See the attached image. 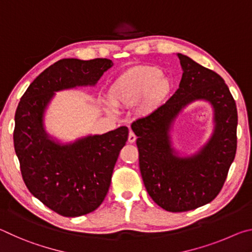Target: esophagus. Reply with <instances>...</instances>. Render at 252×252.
<instances>
[{
	"mask_svg": "<svg viewBox=\"0 0 252 252\" xmlns=\"http://www.w3.org/2000/svg\"><path fill=\"white\" fill-rule=\"evenodd\" d=\"M135 140H136V135L134 134V132L133 131H130L129 132V138H127V141H129L130 143H133V142H135Z\"/></svg>",
	"mask_w": 252,
	"mask_h": 252,
	"instance_id": "1",
	"label": "esophagus"
}]
</instances>
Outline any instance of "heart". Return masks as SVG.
Wrapping results in <instances>:
<instances>
[{
	"label": "heart",
	"mask_w": 252,
	"mask_h": 252,
	"mask_svg": "<svg viewBox=\"0 0 252 252\" xmlns=\"http://www.w3.org/2000/svg\"><path fill=\"white\" fill-rule=\"evenodd\" d=\"M169 81L162 78V72L152 66H139L126 72L114 81L108 92L111 103L127 108L138 104L147 97L144 109L150 110L163 100L169 91ZM110 112L114 109L106 104Z\"/></svg>",
	"instance_id": "b5f03b06"
}]
</instances>
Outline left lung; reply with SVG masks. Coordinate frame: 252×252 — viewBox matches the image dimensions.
<instances>
[{
  "instance_id": "obj_1",
  "label": "left lung",
  "mask_w": 252,
  "mask_h": 252,
  "mask_svg": "<svg viewBox=\"0 0 252 252\" xmlns=\"http://www.w3.org/2000/svg\"><path fill=\"white\" fill-rule=\"evenodd\" d=\"M183 73L174 94L152 113L132 122L138 136L140 171L148 193L171 212L189 211L211 202L222 189L237 151L238 113L234 99L221 76L178 53ZM208 100L215 111V131L201 151L179 157L168 131L186 105Z\"/></svg>"
}]
</instances>
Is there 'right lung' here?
Listing matches in <instances>:
<instances>
[{
	"label": "right lung",
	"instance_id": "add662e5",
	"mask_svg": "<svg viewBox=\"0 0 252 252\" xmlns=\"http://www.w3.org/2000/svg\"><path fill=\"white\" fill-rule=\"evenodd\" d=\"M112 65L109 59L60 60L30 84L16 109L13 141L23 181L34 197L61 216L87 215L103 202L129 130L120 126L61 144L45 132L44 111L54 92L94 85Z\"/></svg>",
	"mask_w": 252,
	"mask_h": 252
}]
</instances>
